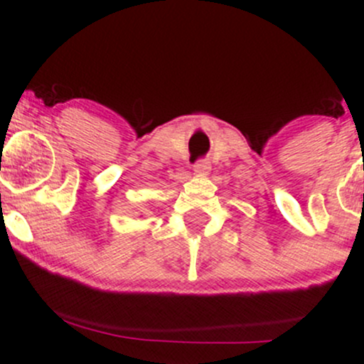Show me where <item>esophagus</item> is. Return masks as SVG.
Here are the masks:
<instances>
[{"label": "esophagus", "mask_w": 364, "mask_h": 364, "mask_svg": "<svg viewBox=\"0 0 364 364\" xmlns=\"http://www.w3.org/2000/svg\"><path fill=\"white\" fill-rule=\"evenodd\" d=\"M193 171L196 174H207L210 171V164H208V161H205V159H200V161L195 162Z\"/></svg>", "instance_id": "34e87169"}]
</instances>
